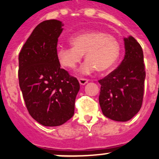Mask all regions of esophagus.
<instances>
[{
  "mask_svg": "<svg viewBox=\"0 0 159 159\" xmlns=\"http://www.w3.org/2000/svg\"><path fill=\"white\" fill-rule=\"evenodd\" d=\"M79 82H80V84L81 85H85V84L88 82V80H87V79L80 78L79 79Z\"/></svg>",
  "mask_w": 159,
  "mask_h": 159,
  "instance_id": "esophagus-1",
  "label": "esophagus"
}]
</instances>
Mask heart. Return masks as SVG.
Instances as JSON below:
<instances>
[{"mask_svg": "<svg viewBox=\"0 0 159 159\" xmlns=\"http://www.w3.org/2000/svg\"><path fill=\"white\" fill-rule=\"evenodd\" d=\"M72 47H60L57 56L59 63L67 69H74L84 54L86 61L80 67V73L91 74L95 70L105 72L117 62L120 52L119 40L112 35L101 31H89L70 38Z\"/></svg>", "mask_w": 159, "mask_h": 159, "instance_id": "1", "label": "heart"}]
</instances>
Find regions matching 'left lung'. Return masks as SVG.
<instances>
[{
    "label": "left lung",
    "instance_id": "obj_1",
    "mask_svg": "<svg viewBox=\"0 0 159 159\" xmlns=\"http://www.w3.org/2000/svg\"><path fill=\"white\" fill-rule=\"evenodd\" d=\"M124 44L125 56L120 65L99 80L102 114L119 122L128 121L139 111L146 77L141 45L132 36L124 38Z\"/></svg>",
    "mask_w": 159,
    "mask_h": 159
}]
</instances>
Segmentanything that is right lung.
Here are the masks:
<instances>
[{
    "mask_svg": "<svg viewBox=\"0 0 159 159\" xmlns=\"http://www.w3.org/2000/svg\"><path fill=\"white\" fill-rule=\"evenodd\" d=\"M62 22L44 20L36 26L19 54V85L29 113L45 127L64 124L74 115L80 90L75 77L60 68L57 42Z\"/></svg>",
    "mask_w": 159,
    "mask_h": 159,
    "instance_id": "1",
    "label": "right lung"
}]
</instances>
